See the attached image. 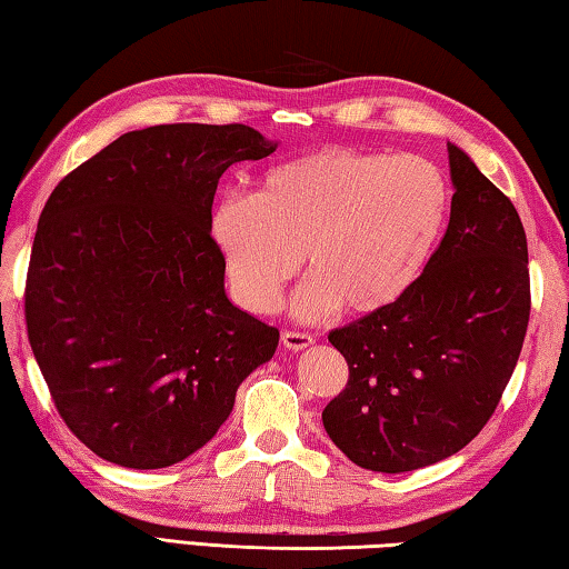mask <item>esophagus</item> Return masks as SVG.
Returning <instances> with one entry per match:
<instances>
[{"label": "esophagus", "mask_w": 569, "mask_h": 569, "mask_svg": "<svg viewBox=\"0 0 569 569\" xmlns=\"http://www.w3.org/2000/svg\"><path fill=\"white\" fill-rule=\"evenodd\" d=\"M282 345L287 350H305V347L315 345V337L307 335V332H282Z\"/></svg>", "instance_id": "1"}]
</instances>
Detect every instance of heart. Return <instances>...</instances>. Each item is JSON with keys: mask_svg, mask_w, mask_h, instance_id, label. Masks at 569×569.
<instances>
[{"mask_svg": "<svg viewBox=\"0 0 569 569\" xmlns=\"http://www.w3.org/2000/svg\"><path fill=\"white\" fill-rule=\"evenodd\" d=\"M452 192L430 159L325 147L264 169L252 197L229 194L212 212V239L247 310L292 297L302 320L390 310L420 282L450 222Z\"/></svg>", "mask_w": 569, "mask_h": 569, "instance_id": "1", "label": "heart"}]
</instances>
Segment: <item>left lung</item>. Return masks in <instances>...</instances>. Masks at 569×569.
I'll return each mask as SVG.
<instances>
[{
    "instance_id": "8db88e82",
    "label": "left lung",
    "mask_w": 569,
    "mask_h": 569,
    "mask_svg": "<svg viewBox=\"0 0 569 569\" xmlns=\"http://www.w3.org/2000/svg\"><path fill=\"white\" fill-rule=\"evenodd\" d=\"M450 224L410 292L330 332L350 367L325 407L330 440L372 472L460 452L490 420L530 322L527 237L515 204L447 142Z\"/></svg>"
}]
</instances>
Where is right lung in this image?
<instances>
[{
  "mask_svg": "<svg viewBox=\"0 0 569 569\" xmlns=\"http://www.w3.org/2000/svg\"><path fill=\"white\" fill-rule=\"evenodd\" d=\"M277 149L247 124L127 132L49 194L24 317L57 412L132 470L182 462L217 435L277 327L227 300L212 239L219 177Z\"/></svg>",
  "mask_w": 569,
  "mask_h": 569,
  "instance_id": "obj_1",
  "label": "right lung"
}]
</instances>
